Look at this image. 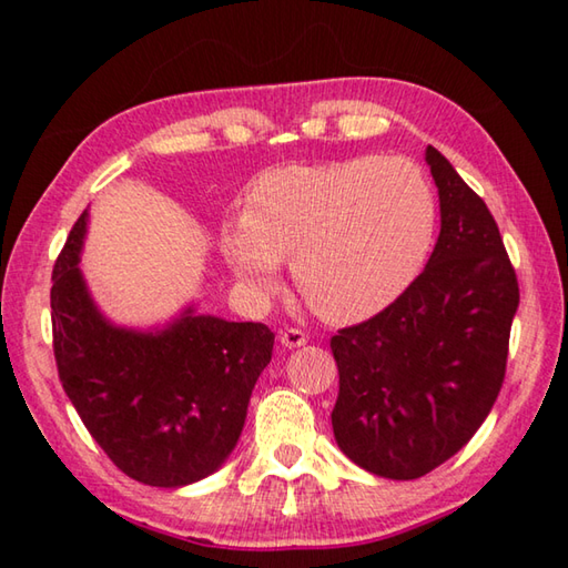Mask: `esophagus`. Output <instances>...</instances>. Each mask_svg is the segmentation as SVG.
<instances>
[{
    "instance_id": "1",
    "label": "esophagus",
    "mask_w": 568,
    "mask_h": 568,
    "mask_svg": "<svg viewBox=\"0 0 568 568\" xmlns=\"http://www.w3.org/2000/svg\"><path fill=\"white\" fill-rule=\"evenodd\" d=\"M281 343L285 345V348H301V345L307 343V335L297 328H285L281 333Z\"/></svg>"
}]
</instances>
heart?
<instances>
[{
    "instance_id": "obj_1",
    "label": "heart",
    "mask_w": 568,
    "mask_h": 568,
    "mask_svg": "<svg viewBox=\"0 0 568 568\" xmlns=\"http://www.w3.org/2000/svg\"><path fill=\"white\" fill-rule=\"evenodd\" d=\"M436 227V192L416 162L365 155L265 172L245 220L223 227V253L250 293H271L291 261L315 311L361 321L416 281Z\"/></svg>"
}]
</instances>
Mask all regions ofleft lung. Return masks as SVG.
I'll use <instances>...</instances> for the list:
<instances>
[{"mask_svg": "<svg viewBox=\"0 0 568 568\" xmlns=\"http://www.w3.org/2000/svg\"><path fill=\"white\" fill-rule=\"evenodd\" d=\"M440 200L428 265L378 315L331 338L338 363L333 434L371 474L410 480L464 448L506 376L518 281L484 200L436 148Z\"/></svg>", "mask_w": 568, "mask_h": 568, "instance_id": "8db88e82", "label": "left lung"}]
</instances>
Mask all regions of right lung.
I'll list each match as a JSON object with an SVG mask.
<instances>
[{"instance_id": "add662e5", "label": "right lung", "mask_w": 568, "mask_h": 568, "mask_svg": "<svg viewBox=\"0 0 568 568\" xmlns=\"http://www.w3.org/2000/svg\"><path fill=\"white\" fill-rule=\"evenodd\" d=\"M84 235L88 210L52 271V343L67 398L122 474L160 488L195 484L233 454L275 333L195 307L162 331L112 325L80 271Z\"/></svg>"}]
</instances>
